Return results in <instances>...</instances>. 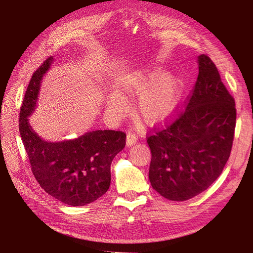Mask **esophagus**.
I'll return each instance as SVG.
<instances>
[{"label":"esophagus","mask_w":253,"mask_h":253,"mask_svg":"<svg viewBox=\"0 0 253 253\" xmlns=\"http://www.w3.org/2000/svg\"><path fill=\"white\" fill-rule=\"evenodd\" d=\"M138 141V135L132 132H128L127 133V138H126V144L127 146H132Z\"/></svg>","instance_id":"34e87169"}]
</instances>
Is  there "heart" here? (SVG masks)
Returning a JSON list of instances; mask_svg holds the SVG:
<instances>
[{"instance_id": "1", "label": "heart", "mask_w": 253, "mask_h": 253, "mask_svg": "<svg viewBox=\"0 0 253 253\" xmlns=\"http://www.w3.org/2000/svg\"><path fill=\"white\" fill-rule=\"evenodd\" d=\"M127 90L131 94L141 95L136 111L144 121L156 124L169 118L176 110L181 97L182 82L175 74L165 75L164 70L154 69L133 76L127 84ZM111 102L118 111L125 107L124 99L119 94H113Z\"/></svg>"}]
</instances>
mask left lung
<instances>
[{"instance_id": "1", "label": "left lung", "mask_w": 253, "mask_h": 253, "mask_svg": "<svg viewBox=\"0 0 253 253\" xmlns=\"http://www.w3.org/2000/svg\"><path fill=\"white\" fill-rule=\"evenodd\" d=\"M199 74L185 109L147 138L149 181L164 198L189 200L222 172L232 148L236 109L213 61L197 58Z\"/></svg>"}]
</instances>
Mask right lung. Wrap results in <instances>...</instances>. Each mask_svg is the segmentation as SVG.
I'll return each mask as SVG.
<instances>
[{"instance_id":"1","label":"right lung","mask_w":253,"mask_h":253,"mask_svg":"<svg viewBox=\"0 0 253 253\" xmlns=\"http://www.w3.org/2000/svg\"><path fill=\"white\" fill-rule=\"evenodd\" d=\"M50 56L33 74L21 106L19 130L33 174L48 195L69 206H85L108 191L113 158L125 147L126 133L93 130L77 138L46 141L30 125L37 107L40 88L52 67Z\"/></svg>"}]
</instances>
